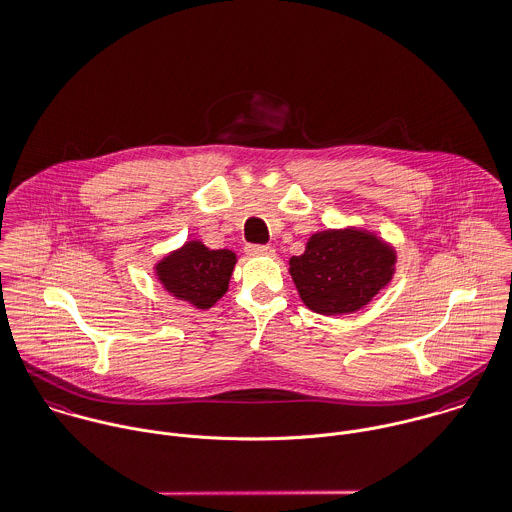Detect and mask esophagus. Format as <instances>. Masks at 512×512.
<instances>
[{
  "label": "esophagus",
  "instance_id": "34e87169",
  "mask_svg": "<svg viewBox=\"0 0 512 512\" xmlns=\"http://www.w3.org/2000/svg\"><path fill=\"white\" fill-rule=\"evenodd\" d=\"M247 255H255V257H259V255H275V249L273 247H269V245H247Z\"/></svg>",
  "mask_w": 512,
  "mask_h": 512
}]
</instances>
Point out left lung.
I'll return each mask as SVG.
<instances>
[{
	"mask_svg": "<svg viewBox=\"0 0 512 512\" xmlns=\"http://www.w3.org/2000/svg\"><path fill=\"white\" fill-rule=\"evenodd\" d=\"M397 253L361 229L315 233L305 253L291 257L289 273L303 303L321 315H345L365 307L395 273Z\"/></svg>",
	"mask_w": 512,
	"mask_h": 512,
	"instance_id": "left-lung-1",
	"label": "left lung"
}]
</instances>
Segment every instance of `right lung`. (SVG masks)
I'll return each mask as SVG.
<instances>
[{
  "label": "right lung",
  "mask_w": 512,
  "mask_h": 512,
  "mask_svg": "<svg viewBox=\"0 0 512 512\" xmlns=\"http://www.w3.org/2000/svg\"><path fill=\"white\" fill-rule=\"evenodd\" d=\"M235 263L237 257L229 249L213 251L201 241H189L163 257L155 273L173 297L197 309H209L227 293Z\"/></svg>",
  "instance_id": "right-lung-1"
}]
</instances>
